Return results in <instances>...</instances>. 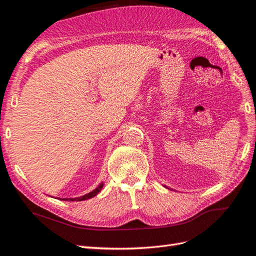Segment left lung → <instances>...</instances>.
<instances>
[{
	"mask_svg": "<svg viewBox=\"0 0 256 256\" xmlns=\"http://www.w3.org/2000/svg\"><path fill=\"white\" fill-rule=\"evenodd\" d=\"M164 187H166V186H164Z\"/></svg>",
	"mask_w": 256,
	"mask_h": 256,
	"instance_id": "8db88e82",
	"label": "left lung"
}]
</instances>
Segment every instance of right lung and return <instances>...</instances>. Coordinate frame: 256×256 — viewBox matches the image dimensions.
I'll return each instance as SVG.
<instances>
[{"mask_svg": "<svg viewBox=\"0 0 256 256\" xmlns=\"http://www.w3.org/2000/svg\"><path fill=\"white\" fill-rule=\"evenodd\" d=\"M102 187H104V182L100 184L96 189H94L92 192L88 193V194H85V196H79V198H63V200H70V202H79V200H85L92 198L96 196L98 194V193H99L100 191H102ZM60 200H62V198H60Z\"/></svg>", "mask_w": 256, "mask_h": 256, "instance_id": "obj_1", "label": "right lung"}]
</instances>
